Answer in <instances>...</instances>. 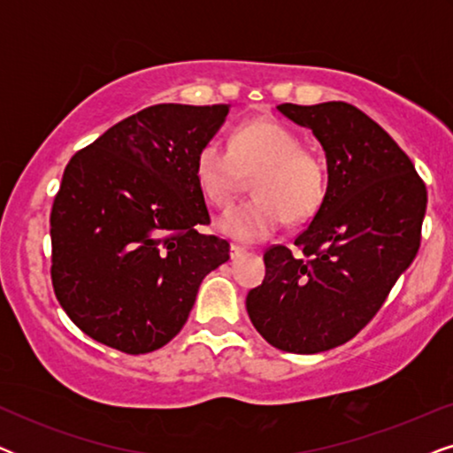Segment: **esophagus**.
Returning <instances> with one entry per match:
<instances>
[{"label": "esophagus", "instance_id": "34e87169", "mask_svg": "<svg viewBox=\"0 0 453 453\" xmlns=\"http://www.w3.org/2000/svg\"><path fill=\"white\" fill-rule=\"evenodd\" d=\"M243 253H245V247H241L237 243H231V257L233 259L239 257V256H243Z\"/></svg>", "mask_w": 453, "mask_h": 453}]
</instances>
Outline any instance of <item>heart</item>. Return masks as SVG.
I'll use <instances>...</instances> for the list:
<instances>
[{"instance_id": "heart-1", "label": "heart", "mask_w": 453, "mask_h": 453, "mask_svg": "<svg viewBox=\"0 0 453 453\" xmlns=\"http://www.w3.org/2000/svg\"><path fill=\"white\" fill-rule=\"evenodd\" d=\"M194 175L203 197L228 206L253 175L251 200L226 210L219 226L239 241H262L284 220L313 219L326 197V166L303 146L301 134L278 119H250L234 127L228 146L210 138L197 148Z\"/></svg>"}]
</instances>
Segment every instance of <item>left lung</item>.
Returning a JSON list of instances; mask_svg holds the SVG:
<instances>
[{
    "mask_svg": "<svg viewBox=\"0 0 453 453\" xmlns=\"http://www.w3.org/2000/svg\"><path fill=\"white\" fill-rule=\"evenodd\" d=\"M278 111L324 146L327 189L295 239L272 245L265 278L247 295L256 330L276 349L315 355L355 338L386 303L420 247L426 188L381 126L349 103Z\"/></svg>",
    "mask_w": 453,
    "mask_h": 453,
    "instance_id": "left-lung-1",
    "label": "left lung"
}]
</instances>
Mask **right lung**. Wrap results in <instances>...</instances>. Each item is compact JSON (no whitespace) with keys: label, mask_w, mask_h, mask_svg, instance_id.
I'll list each match as a JSON object with an SVG mask.
<instances>
[{"label":"right lung","mask_w":453,"mask_h":453,"mask_svg":"<svg viewBox=\"0 0 453 453\" xmlns=\"http://www.w3.org/2000/svg\"><path fill=\"white\" fill-rule=\"evenodd\" d=\"M228 104H154L73 154L51 210L59 305L96 342L144 355L181 332L228 243L210 225L194 158Z\"/></svg>","instance_id":"right-lung-1"}]
</instances>
